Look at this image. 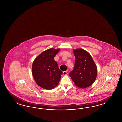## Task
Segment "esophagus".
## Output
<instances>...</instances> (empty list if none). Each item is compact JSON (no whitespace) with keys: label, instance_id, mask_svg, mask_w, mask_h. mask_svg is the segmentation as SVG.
Masks as SVG:
<instances>
[{"label":"esophagus","instance_id":"obj_1","mask_svg":"<svg viewBox=\"0 0 122 122\" xmlns=\"http://www.w3.org/2000/svg\"><path fill=\"white\" fill-rule=\"evenodd\" d=\"M63 75L64 76H66V75H67V71H64L63 72Z\"/></svg>","mask_w":122,"mask_h":122}]
</instances>
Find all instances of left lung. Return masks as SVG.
Here are the masks:
<instances>
[{
  "mask_svg": "<svg viewBox=\"0 0 122 122\" xmlns=\"http://www.w3.org/2000/svg\"><path fill=\"white\" fill-rule=\"evenodd\" d=\"M75 57L74 69L69 73L75 85L85 89L92 85L96 80L97 68L88 52L79 48L73 51Z\"/></svg>",
  "mask_w": 122,
  "mask_h": 122,
  "instance_id": "left-lung-1",
  "label": "left lung"
}]
</instances>
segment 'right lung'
Returning a JSON list of instances; mask_svg holds the SVG:
<instances>
[{
  "label": "right lung",
  "instance_id": "obj_1",
  "mask_svg": "<svg viewBox=\"0 0 122 122\" xmlns=\"http://www.w3.org/2000/svg\"><path fill=\"white\" fill-rule=\"evenodd\" d=\"M59 51V49H49L33 61L32 68L33 78L37 85L43 89H54L59 83L63 72L59 69L54 57Z\"/></svg>",
  "mask_w": 122,
  "mask_h": 122
}]
</instances>
